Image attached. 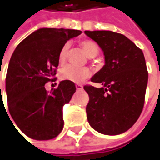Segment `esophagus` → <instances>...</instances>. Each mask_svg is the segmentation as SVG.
<instances>
[{"label":"esophagus","mask_w":160,"mask_h":160,"mask_svg":"<svg viewBox=\"0 0 160 160\" xmlns=\"http://www.w3.org/2000/svg\"><path fill=\"white\" fill-rule=\"evenodd\" d=\"M75 87H76V89H77V90H81V89L83 88V86L80 85V84H76Z\"/></svg>","instance_id":"1"}]
</instances>
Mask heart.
<instances>
[{"instance_id": "1", "label": "heart", "mask_w": 160, "mask_h": 160, "mask_svg": "<svg viewBox=\"0 0 160 160\" xmlns=\"http://www.w3.org/2000/svg\"><path fill=\"white\" fill-rule=\"evenodd\" d=\"M82 48L89 58H95L98 54V46L95 42L90 40H85L80 43ZM69 54V44H64L58 54V63L63 64L66 62ZM91 75L88 68H77L72 65L65 66L60 72L61 80H69L74 83H81L82 81L89 78Z\"/></svg>"}]
</instances>
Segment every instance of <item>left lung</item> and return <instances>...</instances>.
<instances>
[{"label": "left lung", "mask_w": 160, "mask_h": 160, "mask_svg": "<svg viewBox=\"0 0 160 160\" xmlns=\"http://www.w3.org/2000/svg\"><path fill=\"white\" fill-rule=\"evenodd\" d=\"M104 55L105 64L91 78L102 88L84 86L89 96L86 112L88 123L108 135L129 129L142 111L148 83L143 53L123 34L112 31H85Z\"/></svg>", "instance_id": "8db88e82"}]
</instances>
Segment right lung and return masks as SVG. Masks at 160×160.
Segmentation results:
<instances>
[{"label":"right lung","mask_w":160,"mask_h":160,"mask_svg":"<svg viewBox=\"0 0 160 160\" xmlns=\"http://www.w3.org/2000/svg\"><path fill=\"white\" fill-rule=\"evenodd\" d=\"M80 33L73 29L40 28L20 42L11 56L6 75L8 111L32 139L50 140L63 129V106L76 91L75 84L62 80L50 92L45 84L54 80L62 47Z\"/></svg>","instance_id":"add662e5"}]
</instances>
